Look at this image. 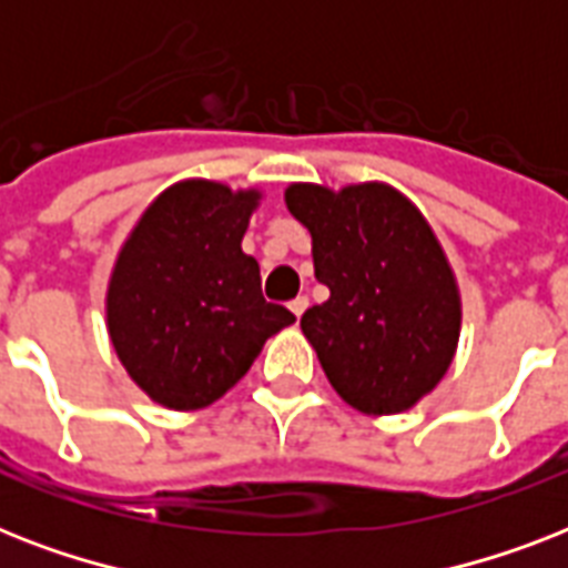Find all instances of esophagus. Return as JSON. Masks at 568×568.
I'll return each mask as SVG.
<instances>
[{"label":"esophagus","mask_w":568,"mask_h":568,"mask_svg":"<svg viewBox=\"0 0 568 568\" xmlns=\"http://www.w3.org/2000/svg\"><path fill=\"white\" fill-rule=\"evenodd\" d=\"M306 306H310V297H303V294H301V297H294V301L288 303V310H292L297 318H301L303 312H306Z\"/></svg>","instance_id":"esophagus-1"}]
</instances>
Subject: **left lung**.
<instances>
[{
  "label": "left lung",
  "instance_id": "left-lung-1",
  "mask_svg": "<svg viewBox=\"0 0 568 568\" xmlns=\"http://www.w3.org/2000/svg\"><path fill=\"white\" fill-rule=\"evenodd\" d=\"M288 212L312 232L329 297L303 312L321 368L359 413H400L448 372L459 297L422 212L388 185H292Z\"/></svg>",
  "mask_w": 568,
  "mask_h": 568
}]
</instances>
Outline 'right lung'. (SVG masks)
Returning <instances> with one entry per match:
<instances>
[{"label":"right lung","instance_id":"add662e5","mask_svg":"<svg viewBox=\"0 0 568 568\" xmlns=\"http://www.w3.org/2000/svg\"><path fill=\"white\" fill-rule=\"evenodd\" d=\"M256 191L176 182L138 221L109 285V333L120 363L171 409L226 395L265 338L294 315L262 297L258 262L241 250Z\"/></svg>","mask_w":568,"mask_h":568}]
</instances>
